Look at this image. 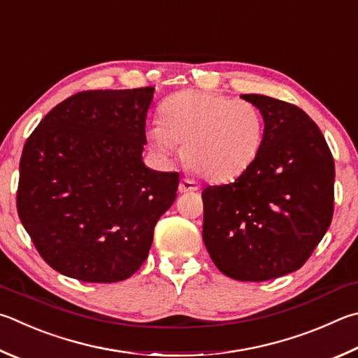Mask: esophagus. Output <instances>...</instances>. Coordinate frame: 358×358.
Here are the masks:
<instances>
[{"mask_svg":"<svg viewBox=\"0 0 358 358\" xmlns=\"http://www.w3.org/2000/svg\"><path fill=\"white\" fill-rule=\"evenodd\" d=\"M178 191H180V192H194V191H199V185L196 183V181L183 178V180L180 181V185H178Z\"/></svg>","mask_w":358,"mask_h":358,"instance_id":"obj_1","label":"esophagus"}]
</instances>
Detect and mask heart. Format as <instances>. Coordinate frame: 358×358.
<instances>
[{"mask_svg": "<svg viewBox=\"0 0 358 358\" xmlns=\"http://www.w3.org/2000/svg\"><path fill=\"white\" fill-rule=\"evenodd\" d=\"M264 133V115L253 103L187 89L161 103L159 123L145 136L162 162L175 157L180 144L187 167L220 183L238 178L257 161Z\"/></svg>", "mask_w": 358, "mask_h": 358, "instance_id": "heart-1", "label": "heart"}]
</instances>
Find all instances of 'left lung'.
<instances>
[{
  "label": "left lung",
  "instance_id": "8db88e82",
  "mask_svg": "<svg viewBox=\"0 0 358 358\" xmlns=\"http://www.w3.org/2000/svg\"><path fill=\"white\" fill-rule=\"evenodd\" d=\"M241 99L263 113L264 144L233 183L201 192L203 243L222 274L264 282L302 268L326 235L335 164L321 129L301 108L259 94Z\"/></svg>",
  "mask_w": 358,
  "mask_h": 358
}]
</instances>
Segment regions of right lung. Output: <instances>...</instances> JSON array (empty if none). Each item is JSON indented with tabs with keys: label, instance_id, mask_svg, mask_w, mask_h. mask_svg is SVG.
Masks as SVG:
<instances>
[{
	"label": "right lung",
	"instance_id": "add662e5",
	"mask_svg": "<svg viewBox=\"0 0 358 358\" xmlns=\"http://www.w3.org/2000/svg\"><path fill=\"white\" fill-rule=\"evenodd\" d=\"M153 92L75 94L26 141L18 216L41 257L64 275L90 283L131 277L177 197L178 173L152 171L142 159Z\"/></svg>",
	"mask_w": 358,
	"mask_h": 358
}]
</instances>
